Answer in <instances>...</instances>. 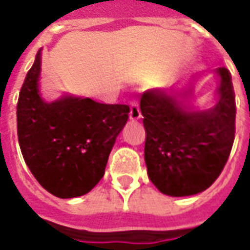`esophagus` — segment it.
I'll list each match as a JSON object with an SVG mask.
<instances>
[{
    "mask_svg": "<svg viewBox=\"0 0 250 250\" xmlns=\"http://www.w3.org/2000/svg\"><path fill=\"white\" fill-rule=\"evenodd\" d=\"M142 118V112L139 105L136 103L131 104V109H130V119L131 120H139Z\"/></svg>",
    "mask_w": 250,
    "mask_h": 250,
    "instance_id": "esophagus-1",
    "label": "esophagus"
}]
</instances>
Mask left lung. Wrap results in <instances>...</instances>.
I'll return each mask as SVG.
<instances>
[{"label":"left lung","mask_w":250,"mask_h":250,"mask_svg":"<svg viewBox=\"0 0 250 250\" xmlns=\"http://www.w3.org/2000/svg\"><path fill=\"white\" fill-rule=\"evenodd\" d=\"M213 73L218 85L211 108L198 109L190 103L202 73L170 89H148L142 95L147 174L166 195L204 191L218 178L229 158L234 141V91L226 68Z\"/></svg>","instance_id":"1"}]
</instances>
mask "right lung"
<instances>
[{
    "mask_svg": "<svg viewBox=\"0 0 250 250\" xmlns=\"http://www.w3.org/2000/svg\"><path fill=\"white\" fill-rule=\"evenodd\" d=\"M41 49L25 77L17 103L21 152L37 182L59 198L89 193L103 178L109 152L128 120L125 104H102L40 92Z\"/></svg>",
    "mask_w": 250,
    "mask_h": 250,
    "instance_id": "add662e5",
    "label": "right lung"
}]
</instances>
